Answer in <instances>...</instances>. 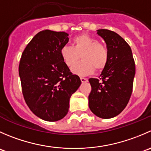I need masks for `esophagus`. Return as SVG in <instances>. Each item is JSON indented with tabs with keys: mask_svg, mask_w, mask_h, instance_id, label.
Here are the masks:
<instances>
[{
	"mask_svg": "<svg viewBox=\"0 0 151 151\" xmlns=\"http://www.w3.org/2000/svg\"><path fill=\"white\" fill-rule=\"evenodd\" d=\"M80 80H81L82 83H86V82L88 81L87 79L84 78V77H80Z\"/></svg>",
	"mask_w": 151,
	"mask_h": 151,
	"instance_id": "esophagus-1",
	"label": "esophagus"
}]
</instances>
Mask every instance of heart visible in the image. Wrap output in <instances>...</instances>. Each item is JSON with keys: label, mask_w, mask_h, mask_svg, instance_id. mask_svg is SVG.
<instances>
[{"label": "heart", "mask_w": 151, "mask_h": 151, "mask_svg": "<svg viewBox=\"0 0 151 151\" xmlns=\"http://www.w3.org/2000/svg\"><path fill=\"white\" fill-rule=\"evenodd\" d=\"M74 46L65 45L60 51L63 61L68 66L71 67L80 57L83 60L74 65L71 71L74 74L86 76L94 71H102L108 60L107 48L99 43L96 39L88 35H81L73 39Z\"/></svg>", "instance_id": "obj_1"}]
</instances>
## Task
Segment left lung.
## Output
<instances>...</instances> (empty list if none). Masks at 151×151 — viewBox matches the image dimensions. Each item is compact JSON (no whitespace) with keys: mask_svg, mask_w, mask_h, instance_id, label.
Returning <instances> with one entry per match:
<instances>
[{"mask_svg":"<svg viewBox=\"0 0 151 151\" xmlns=\"http://www.w3.org/2000/svg\"><path fill=\"white\" fill-rule=\"evenodd\" d=\"M107 45L108 60L99 79L90 78L91 91L89 108L96 116L110 119L117 116L128 103L136 73L135 63L129 45L117 33L97 30Z\"/></svg>","mask_w":151,"mask_h":151,"instance_id":"8db88e82","label":"left lung"}]
</instances>
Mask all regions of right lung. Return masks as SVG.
Wrapping results in <instances>:
<instances>
[{
  "label": "right lung",
  "mask_w": 151,
  "mask_h": 151,
  "mask_svg": "<svg viewBox=\"0 0 151 151\" xmlns=\"http://www.w3.org/2000/svg\"><path fill=\"white\" fill-rule=\"evenodd\" d=\"M68 36L66 32L48 29L38 32L26 46L19 64L26 104L37 116L49 122L60 120L67 114L70 97L81 84L60 54L68 42Z\"/></svg>",
  "instance_id": "add662e5"
}]
</instances>
